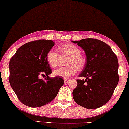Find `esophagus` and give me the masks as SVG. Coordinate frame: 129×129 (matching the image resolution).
I'll return each mask as SVG.
<instances>
[{
    "instance_id": "obj_1",
    "label": "esophagus",
    "mask_w": 129,
    "mask_h": 129,
    "mask_svg": "<svg viewBox=\"0 0 129 129\" xmlns=\"http://www.w3.org/2000/svg\"><path fill=\"white\" fill-rule=\"evenodd\" d=\"M69 80V79H64V82L65 83H68Z\"/></svg>"
}]
</instances>
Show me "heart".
<instances>
[{
  "label": "heart",
  "mask_w": 129,
  "mask_h": 129,
  "mask_svg": "<svg viewBox=\"0 0 129 129\" xmlns=\"http://www.w3.org/2000/svg\"><path fill=\"white\" fill-rule=\"evenodd\" d=\"M58 51L61 54L68 56L66 61L67 66L61 67L53 72L56 76L64 78L75 75L78 69L83 68L85 64V59L81 54V50L79 47L72 44H65L58 47ZM58 54L53 50H50L46 54V61L52 68L57 67L58 63Z\"/></svg>",
  "instance_id": "heart-1"
}]
</instances>
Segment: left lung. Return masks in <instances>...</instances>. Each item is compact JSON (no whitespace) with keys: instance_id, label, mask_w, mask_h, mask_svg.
<instances>
[{"instance_id":"left-lung-1","label":"left lung","mask_w":129,"mask_h":129,"mask_svg":"<svg viewBox=\"0 0 129 129\" xmlns=\"http://www.w3.org/2000/svg\"><path fill=\"white\" fill-rule=\"evenodd\" d=\"M83 48L86 62L73 91L76 103L88 109H98L111 99L119 81L118 61L110 46L101 40L85 38L72 41Z\"/></svg>"}]
</instances>
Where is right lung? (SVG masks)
Instances as JSON below:
<instances>
[{
  "mask_svg": "<svg viewBox=\"0 0 129 129\" xmlns=\"http://www.w3.org/2000/svg\"><path fill=\"white\" fill-rule=\"evenodd\" d=\"M55 43L38 40L26 43L17 50L9 63V82L19 101L30 107H39L52 102L64 85L63 78L49 77L52 69L46 54ZM47 76L45 80L39 76Z\"/></svg>",
  "mask_w": 129,
  "mask_h": 129,
  "instance_id": "right-lung-1",
  "label": "right lung"
}]
</instances>
